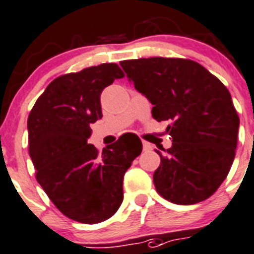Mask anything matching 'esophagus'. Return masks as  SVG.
<instances>
[{
  "label": "esophagus",
  "instance_id": "34e87169",
  "mask_svg": "<svg viewBox=\"0 0 254 254\" xmlns=\"http://www.w3.org/2000/svg\"><path fill=\"white\" fill-rule=\"evenodd\" d=\"M143 149L144 150H150L151 145L148 143V141H143Z\"/></svg>",
  "mask_w": 254,
  "mask_h": 254
}]
</instances>
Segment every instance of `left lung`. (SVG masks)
<instances>
[{"label": "left lung", "instance_id": "obj_1", "mask_svg": "<svg viewBox=\"0 0 254 254\" xmlns=\"http://www.w3.org/2000/svg\"><path fill=\"white\" fill-rule=\"evenodd\" d=\"M135 89L153 104L156 122L168 120L172 148L162 149L154 172L156 191L181 205L217 191L236 156L239 118L228 89L189 59L149 58L120 63Z\"/></svg>", "mask_w": 254, "mask_h": 254}]
</instances>
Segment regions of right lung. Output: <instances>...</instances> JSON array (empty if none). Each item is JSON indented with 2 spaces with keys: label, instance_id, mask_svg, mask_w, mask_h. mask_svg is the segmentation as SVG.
<instances>
[{
  "label": "right lung",
  "instance_id": "obj_1",
  "mask_svg": "<svg viewBox=\"0 0 254 254\" xmlns=\"http://www.w3.org/2000/svg\"><path fill=\"white\" fill-rule=\"evenodd\" d=\"M123 77L119 65L111 63L61 75L28 115V153L36 181L64 215L80 223H100L115 214L125 172L143 149L135 136H120L103 151L87 144L90 125L103 118L101 91Z\"/></svg>",
  "mask_w": 254,
  "mask_h": 254
}]
</instances>
